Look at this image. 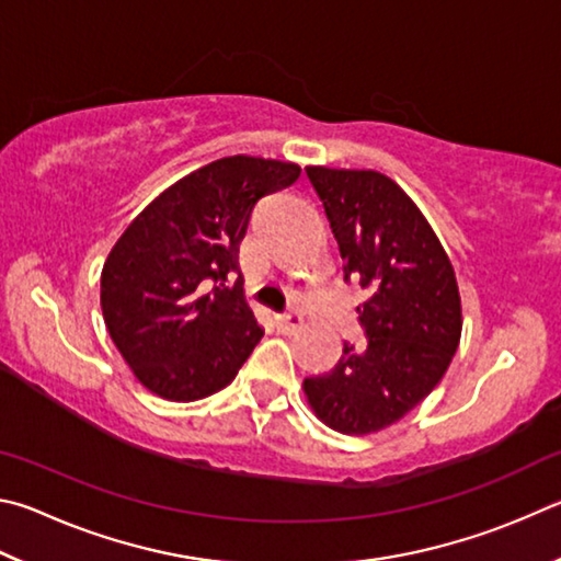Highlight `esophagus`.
Here are the masks:
<instances>
[{"instance_id":"esophagus-1","label":"esophagus","mask_w":561,"mask_h":561,"mask_svg":"<svg viewBox=\"0 0 561 561\" xmlns=\"http://www.w3.org/2000/svg\"><path fill=\"white\" fill-rule=\"evenodd\" d=\"M275 328H278L283 335H296L302 328V316L300 312H283V316H275Z\"/></svg>"}]
</instances>
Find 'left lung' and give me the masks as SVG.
<instances>
[{
    "instance_id": "obj_1",
    "label": "left lung",
    "mask_w": 561,
    "mask_h": 561,
    "mask_svg": "<svg viewBox=\"0 0 561 561\" xmlns=\"http://www.w3.org/2000/svg\"><path fill=\"white\" fill-rule=\"evenodd\" d=\"M335 233L345 278L367 290V347L345 345L335 369L302 381L322 424L367 436L397 424L444 379L463 312L454 263L414 199L375 170L306 167Z\"/></svg>"
}]
</instances>
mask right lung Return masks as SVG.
Returning a JSON list of instances; mask_svg holds the SVG:
<instances>
[{
	"mask_svg": "<svg viewBox=\"0 0 561 561\" xmlns=\"http://www.w3.org/2000/svg\"><path fill=\"white\" fill-rule=\"evenodd\" d=\"M300 172L296 162L221 157L167 186L115 241L101 273L103 320L152 394L211 397L259 345L239 249L259 202Z\"/></svg>",
	"mask_w": 561,
	"mask_h": 561,
	"instance_id": "1",
	"label": "right lung"
}]
</instances>
